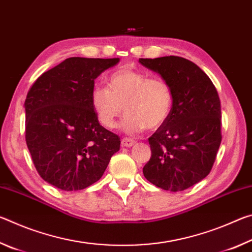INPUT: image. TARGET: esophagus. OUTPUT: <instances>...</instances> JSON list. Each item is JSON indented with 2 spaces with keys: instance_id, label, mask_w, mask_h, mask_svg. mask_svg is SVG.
I'll use <instances>...</instances> for the list:
<instances>
[{
  "instance_id": "obj_1",
  "label": "esophagus",
  "mask_w": 252,
  "mask_h": 252,
  "mask_svg": "<svg viewBox=\"0 0 252 252\" xmlns=\"http://www.w3.org/2000/svg\"><path fill=\"white\" fill-rule=\"evenodd\" d=\"M121 144H122L123 147L130 148V147H132V146H134L135 141H134L133 139H130V138H123V139L121 140Z\"/></svg>"
}]
</instances>
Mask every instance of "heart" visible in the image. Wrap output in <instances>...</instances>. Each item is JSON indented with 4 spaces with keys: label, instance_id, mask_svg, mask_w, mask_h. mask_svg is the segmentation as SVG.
I'll use <instances>...</instances> for the list:
<instances>
[{
    "label": "heart",
    "instance_id": "1",
    "mask_svg": "<svg viewBox=\"0 0 252 252\" xmlns=\"http://www.w3.org/2000/svg\"><path fill=\"white\" fill-rule=\"evenodd\" d=\"M108 88L96 85L91 91V104L102 126L113 129L125 109L122 129L134 134L161 126L173 108L170 84L160 78H150L143 72L120 69L106 80Z\"/></svg>",
    "mask_w": 252,
    "mask_h": 252
}]
</instances>
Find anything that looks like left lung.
<instances>
[{
    "mask_svg": "<svg viewBox=\"0 0 252 252\" xmlns=\"http://www.w3.org/2000/svg\"><path fill=\"white\" fill-rule=\"evenodd\" d=\"M170 84L173 108L163 125L149 138L151 158L143 174L152 185L177 192L210 173L221 139V105L210 78L180 57L139 59Z\"/></svg>",
    "mask_w": 252,
    "mask_h": 252,
    "instance_id": "8db88e82",
    "label": "left lung"
}]
</instances>
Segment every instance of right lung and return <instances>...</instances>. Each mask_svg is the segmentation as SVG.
<instances>
[{
    "label": "right lung",
    "instance_id": "add662e5",
    "mask_svg": "<svg viewBox=\"0 0 252 252\" xmlns=\"http://www.w3.org/2000/svg\"><path fill=\"white\" fill-rule=\"evenodd\" d=\"M120 61L69 58L36 79L25 99V141L41 178L64 191L103 176L120 138L102 126L91 104L94 80Z\"/></svg>",
    "mask_w": 252,
    "mask_h": 252
}]
</instances>
